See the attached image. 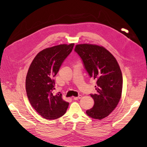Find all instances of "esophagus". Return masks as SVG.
I'll use <instances>...</instances> for the list:
<instances>
[{
  "label": "esophagus",
  "instance_id": "obj_1",
  "mask_svg": "<svg viewBox=\"0 0 147 147\" xmlns=\"http://www.w3.org/2000/svg\"><path fill=\"white\" fill-rule=\"evenodd\" d=\"M81 98V95H78V96H77V97H74L73 99H74V100H77V99H80Z\"/></svg>",
  "mask_w": 147,
  "mask_h": 147
}]
</instances>
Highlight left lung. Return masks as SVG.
<instances>
[{"label":"left lung","instance_id":"obj_1","mask_svg":"<svg viewBox=\"0 0 147 147\" xmlns=\"http://www.w3.org/2000/svg\"><path fill=\"white\" fill-rule=\"evenodd\" d=\"M74 51L81 57L90 77L96 80V92L90 94L94 105L86 113L91 118L101 120L115 109L121 98V70L115 57L102 47L80 44L76 46Z\"/></svg>","mask_w":147,"mask_h":147}]
</instances>
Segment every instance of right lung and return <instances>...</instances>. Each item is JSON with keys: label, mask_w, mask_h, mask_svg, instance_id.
<instances>
[{"label": "right lung", "mask_w": 147, "mask_h": 147, "mask_svg": "<svg viewBox=\"0 0 147 147\" xmlns=\"http://www.w3.org/2000/svg\"><path fill=\"white\" fill-rule=\"evenodd\" d=\"M74 45L63 44L44 49L37 54L29 67L26 80L27 95L33 108L46 119L60 117L68 108L69 103L63 100L60 92L54 94L53 78Z\"/></svg>", "instance_id": "add662e5"}]
</instances>
